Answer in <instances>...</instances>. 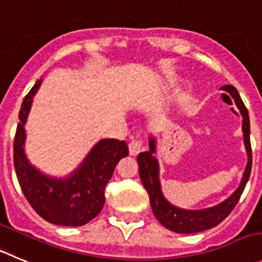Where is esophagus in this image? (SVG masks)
<instances>
[{"mask_svg": "<svg viewBox=\"0 0 262 262\" xmlns=\"http://www.w3.org/2000/svg\"><path fill=\"white\" fill-rule=\"evenodd\" d=\"M142 148L143 145L141 139H133V141H130V143H129V152H130L132 155H137L138 152H141Z\"/></svg>", "mask_w": 262, "mask_h": 262, "instance_id": "obj_1", "label": "esophagus"}]
</instances>
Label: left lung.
<instances>
[{
	"label": "left lung",
	"mask_w": 262,
	"mask_h": 262,
	"mask_svg": "<svg viewBox=\"0 0 262 262\" xmlns=\"http://www.w3.org/2000/svg\"><path fill=\"white\" fill-rule=\"evenodd\" d=\"M225 92H229L235 99L238 108L243 115V134L244 145H246L247 152H248V163H247L246 170H244L243 178H242L241 186L235 190L230 198H227L221 204L214 205L212 208L202 209V211H185L180 209L174 205L170 204L168 200L161 194L160 182H159V165L158 160L155 159V141L150 139V151L141 152L137 158L139 168V177L142 181L143 187L147 191L150 198V204L152 208L154 214L163 226L169 230L178 234H192L204 231L207 229L217 226L220 222L224 221L230 212L233 211L236 203L241 199L243 190L251 176V168H252V148H251V139H249V115L248 110L244 106L238 90L233 85H225L221 88Z\"/></svg>",
	"instance_id": "obj_1"
}]
</instances>
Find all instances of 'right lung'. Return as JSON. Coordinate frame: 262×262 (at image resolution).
Returning <instances> with one entry per match:
<instances>
[{"instance_id": "1", "label": "right lung", "mask_w": 262, "mask_h": 262, "mask_svg": "<svg viewBox=\"0 0 262 262\" xmlns=\"http://www.w3.org/2000/svg\"><path fill=\"white\" fill-rule=\"evenodd\" d=\"M41 81L24 98L14 137V167L24 196L31 207L48 222L62 226H81L92 221L103 208L104 190L116 164L129 154L128 145L119 139H102L93 147L80 168L71 177L57 180L32 167L24 154V124L32 98Z\"/></svg>"}]
</instances>
